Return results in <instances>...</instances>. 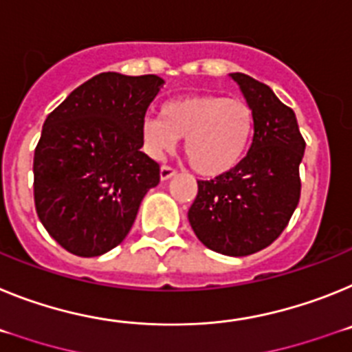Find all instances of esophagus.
Listing matches in <instances>:
<instances>
[{"mask_svg":"<svg viewBox=\"0 0 352 352\" xmlns=\"http://www.w3.org/2000/svg\"><path fill=\"white\" fill-rule=\"evenodd\" d=\"M175 170H173L172 166H161V172H159V177H161V180H168L172 179L173 175H175Z\"/></svg>","mask_w":352,"mask_h":352,"instance_id":"obj_1","label":"esophagus"}]
</instances>
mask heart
<instances>
[{
    "label": "heart",
    "instance_id": "heart-1",
    "mask_svg": "<svg viewBox=\"0 0 352 352\" xmlns=\"http://www.w3.org/2000/svg\"><path fill=\"white\" fill-rule=\"evenodd\" d=\"M253 131L255 113L246 100L214 94L170 99L159 117L140 122L142 146L152 159H163L184 136V155L206 177L234 170L248 152Z\"/></svg>",
    "mask_w": 352,
    "mask_h": 352
}]
</instances>
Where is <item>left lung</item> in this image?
<instances>
[{"label": "left lung", "mask_w": 352, "mask_h": 352, "mask_svg": "<svg viewBox=\"0 0 352 352\" xmlns=\"http://www.w3.org/2000/svg\"><path fill=\"white\" fill-rule=\"evenodd\" d=\"M255 113L248 154L234 170L198 180L189 225L212 252L246 256L267 248L289 225L301 195L305 140L294 111L267 85L230 74Z\"/></svg>", "instance_id": "1"}]
</instances>
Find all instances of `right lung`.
<instances>
[{"mask_svg": "<svg viewBox=\"0 0 352 352\" xmlns=\"http://www.w3.org/2000/svg\"><path fill=\"white\" fill-rule=\"evenodd\" d=\"M163 85L154 74L102 72L45 118L33 157L35 209L67 252L99 256L118 246L159 184V164L140 151V122Z\"/></svg>", "mask_w": 352, "mask_h": 352, "instance_id": "add662e5", "label": "right lung"}]
</instances>
